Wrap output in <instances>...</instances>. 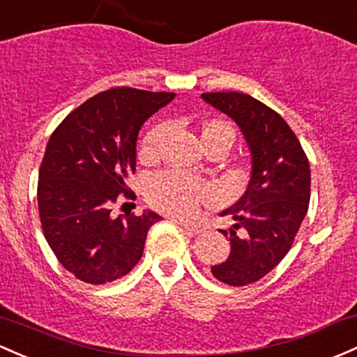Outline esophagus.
<instances>
[{
    "mask_svg": "<svg viewBox=\"0 0 357 357\" xmlns=\"http://www.w3.org/2000/svg\"><path fill=\"white\" fill-rule=\"evenodd\" d=\"M176 222H178L179 225L183 227V229H186L188 232L195 234V236H198V234H202V232H203V229H202V227L195 225V223H191V222H188V220H183V218H179V220H176Z\"/></svg>",
    "mask_w": 357,
    "mask_h": 357,
    "instance_id": "obj_1",
    "label": "esophagus"
}]
</instances>
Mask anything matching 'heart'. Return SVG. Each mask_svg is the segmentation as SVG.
<instances>
[{"label": "heart", "mask_w": 357, "mask_h": 357, "mask_svg": "<svg viewBox=\"0 0 357 357\" xmlns=\"http://www.w3.org/2000/svg\"><path fill=\"white\" fill-rule=\"evenodd\" d=\"M169 130L171 123H167V121L149 128L142 142H140V155L144 159L155 158ZM202 139L203 144L211 142V140H227L232 146L236 132L227 121L210 120L203 125ZM210 193V186L203 185L191 176L178 171L159 172L147 181V197L152 205L172 215L195 213L203 199Z\"/></svg>", "instance_id": "obj_1"}]
</instances>
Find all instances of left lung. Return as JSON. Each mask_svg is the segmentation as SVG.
Returning a JSON list of instances; mask_svg holds the SVG:
<instances>
[{
    "instance_id": "8db88e82",
    "label": "left lung",
    "mask_w": 357,
    "mask_h": 357,
    "mask_svg": "<svg viewBox=\"0 0 357 357\" xmlns=\"http://www.w3.org/2000/svg\"><path fill=\"white\" fill-rule=\"evenodd\" d=\"M203 100L230 116L250 152V179L236 205L222 211L234 225L220 230L230 256L211 274L230 287L256 283L291 249L310 203V164L280 113L237 91L203 93Z\"/></svg>"
}]
</instances>
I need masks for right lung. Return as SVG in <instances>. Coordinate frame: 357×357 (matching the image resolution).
<instances>
[{"label": "right lung", "mask_w": 357, "mask_h": 357, "mask_svg": "<svg viewBox=\"0 0 357 357\" xmlns=\"http://www.w3.org/2000/svg\"><path fill=\"white\" fill-rule=\"evenodd\" d=\"M174 93L112 88L70 112L50 135L38 172V213L56 257L77 280L105 284L140 261L155 211L113 217L119 195L130 197L140 127Z\"/></svg>", "instance_id": "1"}]
</instances>
